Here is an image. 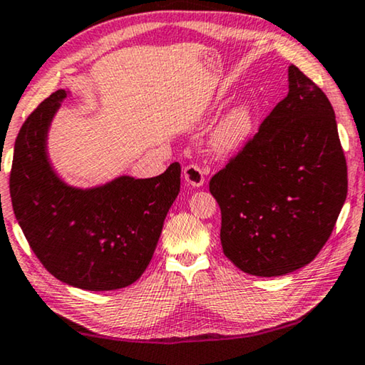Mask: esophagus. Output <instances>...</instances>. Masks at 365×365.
Wrapping results in <instances>:
<instances>
[{"mask_svg": "<svg viewBox=\"0 0 365 365\" xmlns=\"http://www.w3.org/2000/svg\"><path fill=\"white\" fill-rule=\"evenodd\" d=\"M182 175H184V181H186V184L190 187H200L202 184L205 182L204 171H202V168L197 165H187L184 168Z\"/></svg>", "mask_w": 365, "mask_h": 365, "instance_id": "obj_1", "label": "esophagus"}]
</instances>
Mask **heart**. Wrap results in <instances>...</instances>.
I'll list each match as a JSON object with an SVG mask.
<instances>
[{
	"instance_id": "obj_1",
	"label": "heart",
	"mask_w": 365,
	"mask_h": 365,
	"mask_svg": "<svg viewBox=\"0 0 365 365\" xmlns=\"http://www.w3.org/2000/svg\"><path fill=\"white\" fill-rule=\"evenodd\" d=\"M255 125L253 109L248 103H240L218 120L210 135V147L217 155H230L240 150L250 138Z\"/></svg>"
}]
</instances>
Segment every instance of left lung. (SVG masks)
Segmentation results:
<instances>
[{"instance_id":"8db88e82","label":"left lung","mask_w":365,"mask_h":365,"mask_svg":"<svg viewBox=\"0 0 365 365\" xmlns=\"http://www.w3.org/2000/svg\"><path fill=\"white\" fill-rule=\"evenodd\" d=\"M209 186L222 210L223 253L241 271L276 277L312 262L347 194L327 94L290 65L287 96Z\"/></svg>"}]
</instances>
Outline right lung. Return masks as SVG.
I'll return each mask as SVG.
<instances>
[{"mask_svg": "<svg viewBox=\"0 0 365 365\" xmlns=\"http://www.w3.org/2000/svg\"><path fill=\"white\" fill-rule=\"evenodd\" d=\"M68 89L27 117L14 143L9 192L16 220L43 267L83 290H117L148 267L168 210L181 187V166L163 175L117 176L93 187L71 186L48 156V132Z\"/></svg>", "mask_w": 365, "mask_h": 365, "instance_id": "obj_1", "label": "right lung"}]
</instances>
